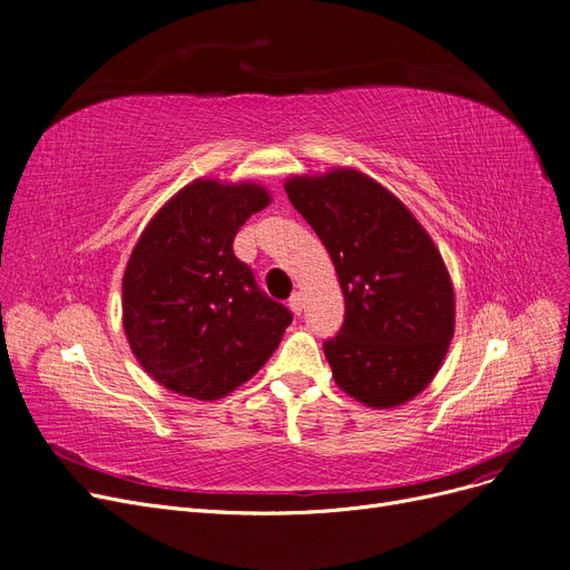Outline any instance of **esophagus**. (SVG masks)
I'll return each mask as SVG.
<instances>
[{"mask_svg":"<svg viewBox=\"0 0 570 570\" xmlns=\"http://www.w3.org/2000/svg\"><path fill=\"white\" fill-rule=\"evenodd\" d=\"M287 306H289V311H292V313H297V315H299V313H302V308H304V294H302V292H294L292 297H289V304H287Z\"/></svg>","mask_w":570,"mask_h":570,"instance_id":"34e87169","label":"esophagus"}]
</instances>
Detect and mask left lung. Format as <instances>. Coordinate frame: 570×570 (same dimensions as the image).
Masks as SVG:
<instances>
[{"mask_svg": "<svg viewBox=\"0 0 570 570\" xmlns=\"http://www.w3.org/2000/svg\"><path fill=\"white\" fill-rule=\"evenodd\" d=\"M285 191L327 247L344 292V325L325 341L336 385L372 409L414 400L456 327L438 245L393 191L355 168L292 175Z\"/></svg>", "mask_w": 570, "mask_h": 570, "instance_id": "1", "label": "left lung"}]
</instances>
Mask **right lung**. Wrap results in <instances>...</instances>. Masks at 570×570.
Returning a JSON list of instances; mask_svg holds the SVG:
<instances>
[{
    "instance_id": "1",
    "label": "right lung",
    "mask_w": 570,
    "mask_h": 570,
    "mask_svg": "<svg viewBox=\"0 0 570 570\" xmlns=\"http://www.w3.org/2000/svg\"><path fill=\"white\" fill-rule=\"evenodd\" d=\"M271 203L255 181L198 177L145 226L124 271V332L164 389L213 402L253 379L292 313L234 255L249 215Z\"/></svg>"
}]
</instances>
